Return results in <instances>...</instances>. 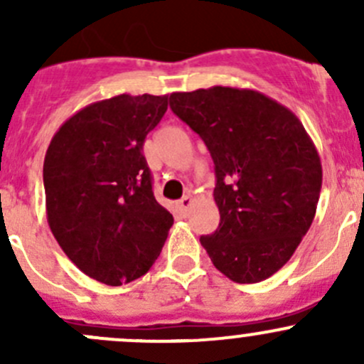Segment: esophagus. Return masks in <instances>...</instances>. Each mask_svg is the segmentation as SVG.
Instances as JSON below:
<instances>
[{"mask_svg": "<svg viewBox=\"0 0 364 364\" xmlns=\"http://www.w3.org/2000/svg\"><path fill=\"white\" fill-rule=\"evenodd\" d=\"M190 205H192V199H190L188 196H185V197H183V199H179V203H178V208L181 209L183 213H186V211H188V208H190Z\"/></svg>", "mask_w": 364, "mask_h": 364, "instance_id": "esophagus-1", "label": "esophagus"}]
</instances>
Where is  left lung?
<instances>
[{
  "instance_id": "obj_1",
  "label": "left lung",
  "mask_w": 364,
  "mask_h": 364,
  "mask_svg": "<svg viewBox=\"0 0 364 364\" xmlns=\"http://www.w3.org/2000/svg\"><path fill=\"white\" fill-rule=\"evenodd\" d=\"M171 109L215 161L220 225L200 245L236 284L266 280L289 262L317 211L322 165L310 135L294 112L253 90L172 93Z\"/></svg>"
}]
</instances>
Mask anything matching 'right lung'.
<instances>
[{"instance_id":"1","label":"right lung","mask_w":364,"mask_h":364,"mask_svg":"<svg viewBox=\"0 0 364 364\" xmlns=\"http://www.w3.org/2000/svg\"><path fill=\"white\" fill-rule=\"evenodd\" d=\"M168 95H117L65 121L43 160L47 222L61 250L90 278L128 284L159 259L174 223L153 196L142 146Z\"/></svg>"}]
</instances>
